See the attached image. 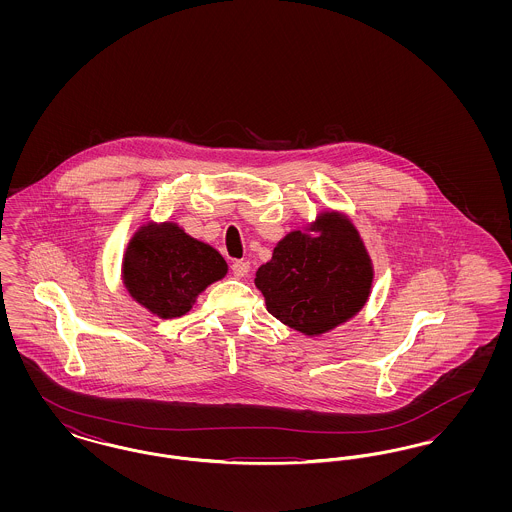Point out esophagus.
<instances>
[{"instance_id":"1","label":"esophagus","mask_w":512,"mask_h":512,"mask_svg":"<svg viewBox=\"0 0 512 512\" xmlns=\"http://www.w3.org/2000/svg\"><path fill=\"white\" fill-rule=\"evenodd\" d=\"M232 274L236 276V278H244L245 274L249 272V263H245V261H236V263H232Z\"/></svg>"}]
</instances>
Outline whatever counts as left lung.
I'll return each mask as SVG.
<instances>
[{
	"label": "left lung",
	"mask_w": 512,
	"mask_h": 512,
	"mask_svg": "<svg viewBox=\"0 0 512 512\" xmlns=\"http://www.w3.org/2000/svg\"><path fill=\"white\" fill-rule=\"evenodd\" d=\"M315 228L317 238L299 230L288 234L255 274L268 313L307 336L324 334L355 317L372 284L365 245L349 220L326 213Z\"/></svg>",
	"instance_id": "1"
}]
</instances>
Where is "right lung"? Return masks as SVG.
Returning a JSON list of instances; mask_svg holds the SVG:
<instances>
[{"instance_id":"add662e5","label":"right lung","mask_w":512,"mask_h":512,"mask_svg":"<svg viewBox=\"0 0 512 512\" xmlns=\"http://www.w3.org/2000/svg\"><path fill=\"white\" fill-rule=\"evenodd\" d=\"M122 268L130 295L161 318L186 315L195 297L226 274L219 251L171 222L140 228Z\"/></svg>"}]
</instances>
